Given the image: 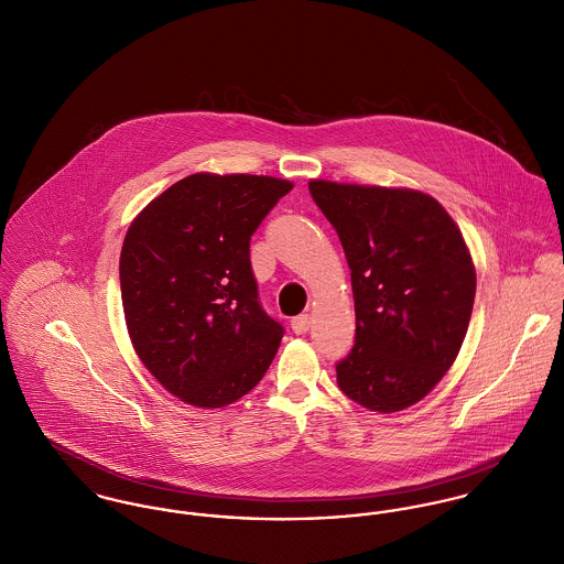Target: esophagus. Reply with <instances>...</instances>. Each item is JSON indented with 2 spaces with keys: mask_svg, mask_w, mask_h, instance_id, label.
Segmentation results:
<instances>
[{
  "mask_svg": "<svg viewBox=\"0 0 564 564\" xmlns=\"http://www.w3.org/2000/svg\"><path fill=\"white\" fill-rule=\"evenodd\" d=\"M308 328H311V317L308 315H299V317L292 319V330L296 335H304Z\"/></svg>",
  "mask_w": 564,
  "mask_h": 564,
  "instance_id": "34e87169",
  "label": "esophagus"
}]
</instances>
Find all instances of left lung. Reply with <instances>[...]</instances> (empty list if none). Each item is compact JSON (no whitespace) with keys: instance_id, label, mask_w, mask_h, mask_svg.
Here are the masks:
<instances>
[{"instance_id":"1","label":"left lung","mask_w":564,"mask_h":564,"mask_svg":"<svg viewBox=\"0 0 564 564\" xmlns=\"http://www.w3.org/2000/svg\"><path fill=\"white\" fill-rule=\"evenodd\" d=\"M351 270L354 347L337 384L373 412L421 401L455 362L468 333L477 272L455 220L412 188L311 180Z\"/></svg>"}]
</instances>
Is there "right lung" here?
Listing matches in <instances>:
<instances>
[{
	"label": "right lung",
	"mask_w": 564,
	"mask_h": 564,
	"mask_svg": "<svg viewBox=\"0 0 564 564\" xmlns=\"http://www.w3.org/2000/svg\"><path fill=\"white\" fill-rule=\"evenodd\" d=\"M292 182L193 174L130 223L120 288L130 341L182 401L223 408L260 384L283 326L260 304L251 236Z\"/></svg>",
	"instance_id": "add662e5"
}]
</instances>
